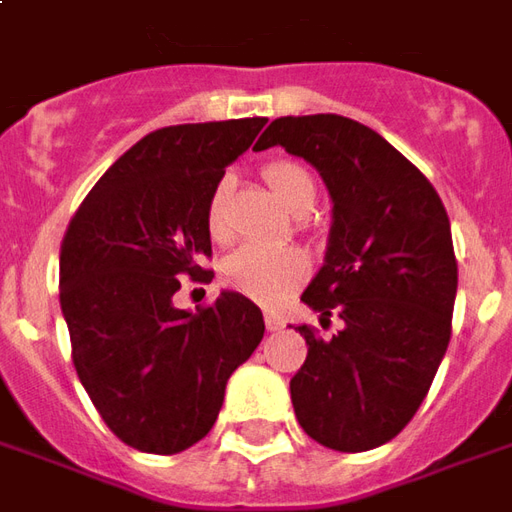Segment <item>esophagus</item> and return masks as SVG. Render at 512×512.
Returning a JSON list of instances; mask_svg holds the SVG:
<instances>
[{
	"instance_id": "34e87169",
	"label": "esophagus",
	"mask_w": 512,
	"mask_h": 512,
	"mask_svg": "<svg viewBox=\"0 0 512 512\" xmlns=\"http://www.w3.org/2000/svg\"><path fill=\"white\" fill-rule=\"evenodd\" d=\"M263 321H266L268 330H280L282 327V318L277 316V313H266V316H263Z\"/></svg>"
}]
</instances>
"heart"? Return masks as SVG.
<instances>
[{
  "label": "heart",
  "mask_w": 512,
  "mask_h": 512,
  "mask_svg": "<svg viewBox=\"0 0 512 512\" xmlns=\"http://www.w3.org/2000/svg\"><path fill=\"white\" fill-rule=\"evenodd\" d=\"M263 180L271 194L291 210L293 216H305L316 205V180L296 160H271L263 166ZM230 177H221L205 202V230L213 244L230 241L227 221V199H230ZM224 288L249 296L260 305H277L293 288H299L307 277V260L291 246H241L224 257L219 268Z\"/></svg>",
  "instance_id": "b5f03b06"
}]
</instances>
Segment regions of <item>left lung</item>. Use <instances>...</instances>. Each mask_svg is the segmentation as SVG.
Wrapping results in <instances>:
<instances>
[{
    "label": "left lung",
    "mask_w": 512,
    "mask_h": 512,
    "mask_svg": "<svg viewBox=\"0 0 512 512\" xmlns=\"http://www.w3.org/2000/svg\"><path fill=\"white\" fill-rule=\"evenodd\" d=\"M305 157L332 196L324 266L302 302L338 316L330 341L302 324L307 357L291 380L302 430L335 452H366L405 430L452 338L457 260L432 182L382 135L335 113L282 116L257 152Z\"/></svg>",
    "instance_id": "obj_1"
}]
</instances>
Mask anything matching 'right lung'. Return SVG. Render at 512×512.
<instances>
[{
  "instance_id": "right-lung-1",
  "label": "right lung",
  "mask_w": 512,
  "mask_h": 512,
  "mask_svg": "<svg viewBox=\"0 0 512 512\" xmlns=\"http://www.w3.org/2000/svg\"><path fill=\"white\" fill-rule=\"evenodd\" d=\"M266 119L174 124L144 135L102 174L60 244V307L82 388L138 452L177 455L219 418L235 368L263 341V313L224 291L174 307L182 277L207 282L205 202Z\"/></svg>"
}]
</instances>
